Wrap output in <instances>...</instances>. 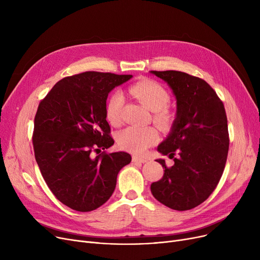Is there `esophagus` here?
I'll list each match as a JSON object with an SVG mask.
<instances>
[{
	"label": "esophagus",
	"mask_w": 260,
	"mask_h": 260,
	"mask_svg": "<svg viewBox=\"0 0 260 260\" xmlns=\"http://www.w3.org/2000/svg\"><path fill=\"white\" fill-rule=\"evenodd\" d=\"M146 161H147V159H145V158H141V157H137V156H133V162L145 163Z\"/></svg>",
	"instance_id": "34e87169"
}]
</instances>
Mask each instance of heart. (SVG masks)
I'll list each match as a JSON object with an SVG mask.
<instances>
[{
    "label": "heart",
    "mask_w": 260,
    "mask_h": 260,
    "mask_svg": "<svg viewBox=\"0 0 260 260\" xmlns=\"http://www.w3.org/2000/svg\"><path fill=\"white\" fill-rule=\"evenodd\" d=\"M131 95L138 100L149 111L154 112V121L162 127H168L172 123V115L167 109L170 102V94L159 83L154 81H141L128 88ZM123 107V95L121 92H114L108 99L105 115L107 121L114 126L120 125ZM158 140V133L151 126H131L122 131L118 136L119 145L136 155L143 154L146 148Z\"/></svg>",
    "instance_id": "b5f03b06"
}]
</instances>
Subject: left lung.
Instances as JSON below:
<instances>
[{
  "label": "left lung",
  "instance_id": "obj_1",
  "mask_svg": "<svg viewBox=\"0 0 260 260\" xmlns=\"http://www.w3.org/2000/svg\"><path fill=\"white\" fill-rule=\"evenodd\" d=\"M149 73L168 83L177 104L171 132L157 147L174 166L157 159L165 174L151 184V192L168 208L187 211L207 200L222 176L230 141L225 109L200 78L177 71Z\"/></svg>",
  "mask_w": 260,
  "mask_h": 260
}]
</instances>
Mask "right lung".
<instances>
[{
  "label": "right lung",
  "mask_w": 260,
  "mask_h": 260,
  "mask_svg": "<svg viewBox=\"0 0 260 260\" xmlns=\"http://www.w3.org/2000/svg\"><path fill=\"white\" fill-rule=\"evenodd\" d=\"M132 75L86 72L59 81L40 102L32 143L41 174L52 194L75 211L90 212L113 195L129 154L102 153L114 144L105 107L108 93Z\"/></svg>",
  "instance_id": "1"
}]
</instances>
